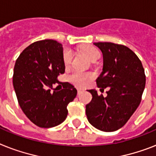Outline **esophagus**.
<instances>
[{"instance_id":"esophagus-1","label":"esophagus","mask_w":156,"mask_h":156,"mask_svg":"<svg viewBox=\"0 0 156 156\" xmlns=\"http://www.w3.org/2000/svg\"><path fill=\"white\" fill-rule=\"evenodd\" d=\"M83 92H84V90H83V89H81V88L78 89V94H81Z\"/></svg>"}]
</instances>
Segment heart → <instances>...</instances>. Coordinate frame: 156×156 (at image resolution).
<instances>
[{
  "label": "heart",
  "instance_id": "b5f03b06",
  "mask_svg": "<svg viewBox=\"0 0 156 156\" xmlns=\"http://www.w3.org/2000/svg\"><path fill=\"white\" fill-rule=\"evenodd\" d=\"M82 53L86 56L89 60L92 61L95 58H98L100 56V53L97 48H94L92 46H84L81 48ZM72 60V52L70 50H66L63 55V62L65 66H69ZM94 78L91 73H85L78 70H74L70 76L69 79L70 82L77 85L78 86H85L89 84V82Z\"/></svg>",
  "mask_w": 156,
  "mask_h": 156
}]
</instances>
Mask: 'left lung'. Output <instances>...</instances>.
<instances>
[{"mask_svg":"<svg viewBox=\"0 0 156 156\" xmlns=\"http://www.w3.org/2000/svg\"><path fill=\"white\" fill-rule=\"evenodd\" d=\"M102 52V72L97 79L105 98L90 90L93 98L86 106L88 121L97 129L114 132L123 127L138 108L145 88L144 70L132 50L113 43H94Z\"/></svg>","mask_w":156,"mask_h":156,"instance_id":"1","label":"left lung"}]
</instances>
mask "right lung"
<instances>
[{
    "label": "right lung",
    "instance_id": "add662e5",
    "mask_svg": "<svg viewBox=\"0 0 156 156\" xmlns=\"http://www.w3.org/2000/svg\"><path fill=\"white\" fill-rule=\"evenodd\" d=\"M63 48L53 40L35 42L23 50L14 67L13 87L20 106L31 122L40 128H52L66 120L68 104L77 90L57 77L64 74Z\"/></svg>",
    "mask_w": 156,
    "mask_h": 156
}]
</instances>
